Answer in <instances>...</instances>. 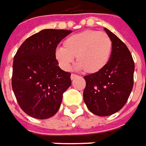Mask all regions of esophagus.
<instances>
[{
	"label": "esophagus",
	"instance_id": "obj_1",
	"mask_svg": "<svg viewBox=\"0 0 146 146\" xmlns=\"http://www.w3.org/2000/svg\"><path fill=\"white\" fill-rule=\"evenodd\" d=\"M77 76H77V75H76V74H71V76H70V79H71V80H73L74 79H76Z\"/></svg>",
	"mask_w": 146,
	"mask_h": 146
}]
</instances>
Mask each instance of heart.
Returning <instances> with one entry per match:
<instances>
[{
  "mask_svg": "<svg viewBox=\"0 0 146 146\" xmlns=\"http://www.w3.org/2000/svg\"><path fill=\"white\" fill-rule=\"evenodd\" d=\"M112 53V41L103 31H82L66 38L62 48L56 50L59 66L69 70L76 58L78 68L86 74H96L107 66Z\"/></svg>",
  "mask_w": 146,
  "mask_h": 146,
  "instance_id": "heart-1",
  "label": "heart"
}]
</instances>
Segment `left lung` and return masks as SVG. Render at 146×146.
Instances as JSON below:
<instances>
[{
  "instance_id": "8db88e82",
  "label": "left lung",
  "mask_w": 146,
  "mask_h": 146,
  "mask_svg": "<svg viewBox=\"0 0 146 146\" xmlns=\"http://www.w3.org/2000/svg\"><path fill=\"white\" fill-rule=\"evenodd\" d=\"M112 41V53L103 70L85 76L84 101L88 109L98 116H108L126 104L133 87L135 65L126 44L113 32L104 28Z\"/></svg>"
}]
</instances>
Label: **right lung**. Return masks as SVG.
<instances>
[{"instance_id": "add662e5", "label": "right lung", "mask_w": 146, "mask_h": 146, "mask_svg": "<svg viewBox=\"0 0 146 146\" xmlns=\"http://www.w3.org/2000/svg\"><path fill=\"white\" fill-rule=\"evenodd\" d=\"M71 31L44 29L27 38L14 56L13 91L21 109L35 119L55 115L71 84L70 73L62 70L55 58L58 44Z\"/></svg>"}]
</instances>
